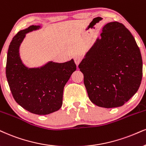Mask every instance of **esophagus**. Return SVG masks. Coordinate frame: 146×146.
<instances>
[{"label":"esophagus","instance_id":"esophagus-1","mask_svg":"<svg viewBox=\"0 0 146 146\" xmlns=\"http://www.w3.org/2000/svg\"><path fill=\"white\" fill-rule=\"evenodd\" d=\"M74 60L75 64H76V66H78V64H80V62H81L82 57L80 56V55H76V56H75L74 57Z\"/></svg>","mask_w":146,"mask_h":146}]
</instances>
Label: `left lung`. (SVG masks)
I'll return each instance as SVG.
<instances>
[{"label":"left lung","mask_w":146,"mask_h":146,"mask_svg":"<svg viewBox=\"0 0 146 146\" xmlns=\"http://www.w3.org/2000/svg\"><path fill=\"white\" fill-rule=\"evenodd\" d=\"M78 68L89 100L100 107L123 106L141 84L143 64L134 37L123 23L105 25L101 38L87 52Z\"/></svg>","instance_id":"1"}]
</instances>
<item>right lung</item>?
I'll return each instance as SVG.
<instances>
[{"label": "right lung", "mask_w": 146, "mask_h": 146, "mask_svg": "<svg viewBox=\"0 0 146 146\" xmlns=\"http://www.w3.org/2000/svg\"><path fill=\"white\" fill-rule=\"evenodd\" d=\"M30 26L13 37L7 53L6 76L15 102L30 112L46 115L62 106L64 86L75 70L73 59L65 63L49 62L40 68H28L19 57V46L26 34L38 30Z\"/></svg>", "instance_id": "add662e5"}]
</instances>
